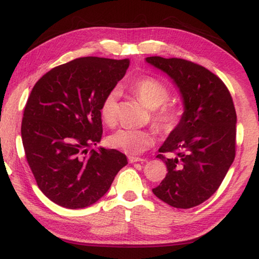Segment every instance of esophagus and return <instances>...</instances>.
Instances as JSON below:
<instances>
[{
	"label": "esophagus",
	"mask_w": 259,
	"mask_h": 259,
	"mask_svg": "<svg viewBox=\"0 0 259 259\" xmlns=\"http://www.w3.org/2000/svg\"><path fill=\"white\" fill-rule=\"evenodd\" d=\"M128 160L130 163H135V162H142L143 163V162L146 161L145 159H142V157H136V156H129Z\"/></svg>",
	"instance_id": "34e87169"
}]
</instances>
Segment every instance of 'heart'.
<instances>
[{"label": "heart", "instance_id": "b5f03b06", "mask_svg": "<svg viewBox=\"0 0 259 259\" xmlns=\"http://www.w3.org/2000/svg\"><path fill=\"white\" fill-rule=\"evenodd\" d=\"M131 89L145 106L151 109L158 108L153 113V121L161 130L170 131L176 126L179 120L178 109L170 105L162 106L169 98V91L164 84L153 77H143L136 82ZM117 91L112 90L105 96L100 104V117L104 123L109 126L115 124L117 121ZM107 142L112 148L125 154L139 155L154 145L155 133L152 129H120L109 136Z\"/></svg>", "mask_w": 259, "mask_h": 259}]
</instances>
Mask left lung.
Here are the masks:
<instances>
[{
  "label": "left lung",
  "instance_id": "obj_1",
  "mask_svg": "<svg viewBox=\"0 0 259 259\" xmlns=\"http://www.w3.org/2000/svg\"><path fill=\"white\" fill-rule=\"evenodd\" d=\"M145 60L171 78L184 105L181 121L156 156L164 161L168 174L152 191L171 207L193 208L218 190L234 161L233 99L224 82L198 64L159 56Z\"/></svg>",
  "mask_w": 259,
  "mask_h": 259
}]
</instances>
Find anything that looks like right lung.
I'll return each instance as SVG.
<instances>
[{
    "label": "right lung",
    "mask_w": 259,
    "mask_h": 259,
    "mask_svg": "<svg viewBox=\"0 0 259 259\" xmlns=\"http://www.w3.org/2000/svg\"><path fill=\"white\" fill-rule=\"evenodd\" d=\"M129 64L83 57L52 68L34 85L21 139L38 188L56 204L81 209L96 203L128 164L119 151L89 148L102 139L100 104Z\"/></svg>",
    "instance_id": "obj_1"
}]
</instances>
